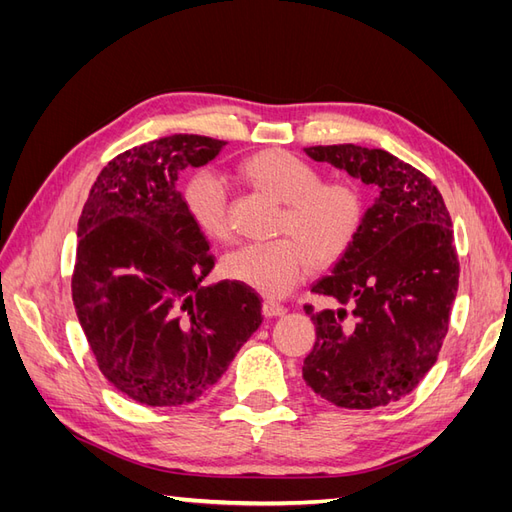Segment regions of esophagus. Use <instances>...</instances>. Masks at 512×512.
Instances as JSON below:
<instances>
[{
	"label": "esophagus",
	"mask_w": 512,
	"mask_h": 512,
	"mask_svg": "<svg viewBox=\"0 0 512 512\" xmlns=\"http://www.w3.org/2000/svg\"><path fill=\"white\" fill-rule=\"evenodd\" d=\"M262 314H265L267 318H275V316H284L286 314V307L275 303V301H265L262 303Z\"/></svg>",
	"instance_id": "34e87169"
}]
</instances>
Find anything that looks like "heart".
<instances>
[{
	"label": "heart",
	"instance_id": "heart-1",
	"mask_svg": "<svg viewBox=\"0 0 512 512\" xmlns=\"http://www.w3.org/2000/svg\"><path fill=\"white\" fill-rule=\"evenodd\" d=\"M237 177L282 205L280 239L247 243L230 252L222 271L267 297H284L314 267H331L352 247L365 220V194L352 179H322V173L284 149H265L237 166ZM183 205L205 237H230L228 200L211 175L185 181Z\"/></svg>",
	"mask_w": 512,
	"mask_h": 512
}]
</instances>
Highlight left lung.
Returning <instances> with one entry per match:
<instances>
[{
	"mask_svg": "<svg viewBox=\"0 0 512 512\" xmlns=\"http://www.w3.org/2000/svg\"><path fill=\"white\" fill-rule=\"evenodd\" d=\"M305 153L371 183L378 198L346 256L312 286L352 312L305 305L316 344L303 380L339 408L393 404L427 376L448 333L459 284L451 215L431 179L389 151L318 145Z\"/></svg>",
	"mask_w": 512,
	"mask_h": 512,
	"instance_id": "1",
	"label": "left lung"
}]
</instances>
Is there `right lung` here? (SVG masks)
<instances>
[{"instance_id":"add662e5","label":"right lung","mask_w":512,"mask_h":512,"mask_svg":"<svg viewBox=\"0 0 512 512\" xmlns=\"http://www.w3.org/2000/svg\"><path fill=\"white\" fill-rule=\"evenodd\" d=\"M226 143L173 134L119 153L79 220L72 301L102 376L138 404L185 406L211 391L262 322L258 292L224 280L177 179Z\"/></svg>"}]
</instances>
